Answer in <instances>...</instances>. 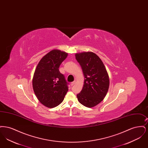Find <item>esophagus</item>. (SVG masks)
<instances>
[{"mask_svg": "<svg viewBox=\"0 0 148 148\" xmlns=\"http://www.w3.org/2000/svg\"><path fill=\"white\" fill-rule=\"evenodd\" d=\"M75 84V82H73L71 83V86H73V85H74Z\"/></svg>", "mask_w": 148, "mask_h": 148, "instance_id": "34e87169", "label": "esophagus"}]
</instances>
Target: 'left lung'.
Segmentation results:
<instances>
[{
  "label": "left lung",
  "instance_id": "1",
  "mask_svg": "<svg viewBox=\"0 0 148 148\" xmlns=\"http://www.w3.org/2000/svg\"><path fill=\"white\" fill-rule=\"evenodd\" d=\"M84 75L83 89L77 94L78 101L82 105L92 108L106 97L109 87V77L106 67L97 54L88 51L75 54Z\"/></svg>",
  "mask_w": 148,
  "mask_h": 148
}]
</instances>
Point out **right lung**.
<instances>
[{"label":"right lung","mask_w":148,"mask_h":148,"mask_svg":"<svg viewBox=\"0 0 148 148\" xmlns=\"http://www.w3.org/2000/svg\"><path fill=\"white\" fill-rule=\"evenodd\" d=\"M68 56L60 50H51L40 59L33 77V88L42 105L52 108L59 106L68 90V83L59 68Z\"/></svg>","instance_id":"add662e5"}]
</instances>
